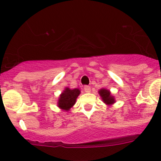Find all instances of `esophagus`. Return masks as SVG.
Listing matches in <instances>:
<instances>
[{
    "mask_svg": "<svg viewBox=\"0 0 161 161\" xmlns=\"http://www.w3.org/2000/svg\"><path fill=\"white\" fill-rule=\"evenodd\" d=\"M84 91H85V92H86V93H89L90 91H91V86H84Z\"/></svg>",
    "mask_w": 161,
    "mask_h": 161,
    "instance_id": "34e87169",
    "label": "esophagus"
}]
</instances>
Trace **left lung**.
<instances>
[{"mask_svg": "<svg viewBox=\"0 0 161 161\" xmlns=\"http://www.w3.org/2000/svg\"><path fill=\"white\" fill-rule=\"evenodd\" d=\"M98 94H99V95H100L101 98H102L103 101L107 105H111V104H113L115 102V98H114V96L111 95L109 90L102 88L100 91H98Z\"/></svg>", "mask_w": 161, "mask_h": 161, "instance_id": "left-lung-1", "label": "left lung"}]
</instances>
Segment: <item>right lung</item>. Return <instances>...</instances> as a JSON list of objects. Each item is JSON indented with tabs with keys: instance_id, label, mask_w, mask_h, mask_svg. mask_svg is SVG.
<instances>
[{
	"instance_id": "add662e5",
	"label": "right lung",
	"mask_w": 161,
	"mask_h": 161,
	"mask_svg": "<svg viewBox=\"0 0 161 161\" xmlns=\"http://www.w3.org/2000/svg\"><path fill=\"white\" fill-rule=\"evenodd\" d=\"M79 94H80V90L78 88L70 89L69 87H66L59 96L58 102V108L63 109V111H69L75 105Z\"/></svg>"
}]
</instances>
